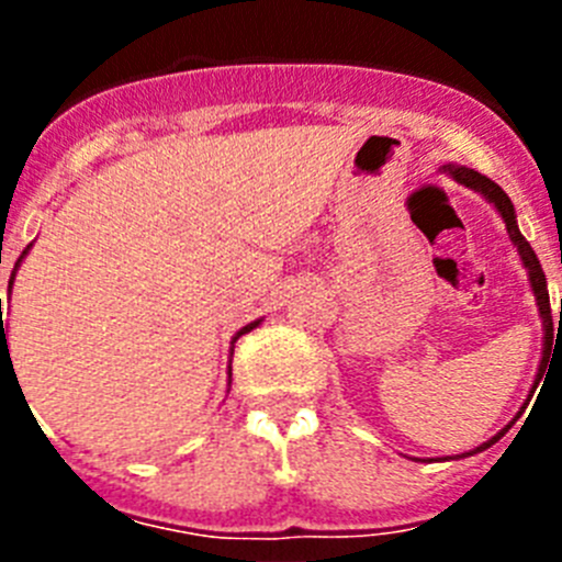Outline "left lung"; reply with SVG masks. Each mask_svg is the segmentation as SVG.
Instances as JSON below:
<instances>
[{"instance_id": "8db88e82", "label": "left lung", "mask_w": 562, "mask_h": 562, "mask_svg": "<svg viewBox=\"0 0 562 562\" xmlns=\"http://www.w3.org/2000/svg\"><path fill=\"white\" fill-rule=\"evenodd\" d=\"M450 173H453L456 180L464 182L467 188H475V191H481L490 202H495V207L501 211V216H504L506 222V233H509V238H513L515 245H518V252L520 258H524L526 270H529V281H532V290H535V297H538V306H540V317H543V326H546V349H543V362H540V374L538 380L543 376L546 371V362H549V351L552 349L554 342V324H558V335H560V326H562V304H560V321H552V306H549V290H546V276H543V267H540L538 256H535V250L529 247V241L524 238V233L518 231V225H515V207L513 202H509V196L504 193V188L498 186V182H493L490 177H484V173L473 171V168H450ZM509 428L501 430L495 439H490L484 445V448H490V445H495V441L501 439V436L506 434ZM479 448V450H484Z\"/></svg>"}]
</instances>
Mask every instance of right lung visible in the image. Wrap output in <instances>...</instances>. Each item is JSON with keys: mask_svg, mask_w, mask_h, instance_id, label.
<instances>
[{"mask_svg": "<svg viewBox=\"0 0 562 562\" xmlns=\"http://www.w3.org/2000/svg\"><path fill=\"white\" fill-rule=\"evenodd\" d=\"M27 252V250H24ZM22 252V256H24ZM252 326H258V324H250V326H245V329L238 331V335H245V331H250ZM4 349H8V340H4V321H2V312H0V362H2V355H4Z\"/></svg>", "mask_w": 562, "mask_h": 562, "instance_id": "obj_1", "label": "right lung"}]
</instances>
